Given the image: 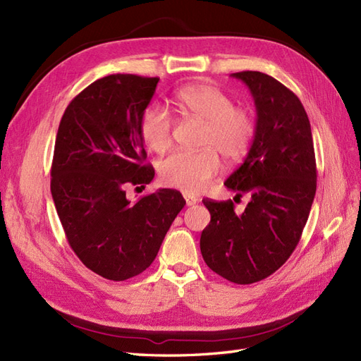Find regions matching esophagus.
I'll return each mask as SVG.
<instances>
[{
	"label": "esophagus",
	"instance_id": "1",
	"mask_svg": "<svg viewBox=\"0 0 361 361\" xmlns=\"http://www.w3.org/2000/svg\"><path fill=\"white\" fill-rule=\"evenodd\" d=\"M183 199H185V203H187L188 206H192L199 202V199L195 197V195H191L190 192H183Z\"/></svg>",
	"mask_w": 361,
	"mask_h": 361
}]
</instances>
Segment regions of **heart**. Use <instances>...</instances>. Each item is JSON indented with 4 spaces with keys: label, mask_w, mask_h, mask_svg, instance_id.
I'll return each mask as SVG.
<instances>
[{
    "label": "heart",
    "mask_w": 361,
    "mask_h": 361,
    "mask_svg": "<svg viewBox=\"0 0 361 361\" xmlns=\"http://www.w3.org/2000/svg\"><path fill=\"white\" fill-rule=\"evenodd\" d=\"M182 110L204 122L200 152H176L159 164L161 182L185 192H202L221 170L218 154L241 159L253 143L255 118L235 106L231 96L209 84H195L176 94ZM140 135L145 145L164 154L173 143V117L166 106L152 104L141 114Z\"/></svg>",
    "instance_id": "heart-1"
}]
</instances>
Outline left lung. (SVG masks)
Masks as SVG:
<instances>
[{"label": "left lung", "instance_id": "left-lung-1", "mask_svg": "<svg viewBox=\"0 0 361 361\" xmlns=\"http://www.w3.org/2000/svg\"><path fill=\"white\" fill-rule=\"evenodd\" d=\"M231 76L248 87L257 118L248 154L224 185L250 202L235 214L232 200L204 199L211 223L200 250L218 276L250 285L276 272L297 247L316 192V161L309 117L293 92L262 72Z\"/></svg>", "mask_w": 361, "mask_h": 361}]
</instances>
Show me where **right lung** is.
Listing matches in <instances>:
<instances>
[{
    "instance_id": "right-lung-1",
    "label": "right lung",
    "mask_w": 361,
    "mask_h": 361,
    "mask_svg": "<svg viewBox=\"0 0 361 361\" xmlns=\"http://www.w3.org/2000/svg\"><path fill=\"white\" fill-rule=\"evenodd\" d=\"M159 78L108 75L92 82L64 111L51 167V194L68 243L104 279L123 281L155 260L185 200L162 188L135 203L129 185H146L140 118Z\"/></svg>"
}]
</instances>
